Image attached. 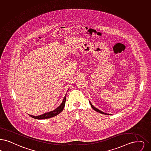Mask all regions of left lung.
Here are the masks:
<instances>
[{"label": "left lung", "mask_w": 151, "mask_h": 151, "mask_svg": "<svg viewBox=\"0 0 151 151\" xmlns=\"http://www.w3.org/2000/svg\"><path fill=\"white\" fill-rule=\"evenodd\" d=\"M89 103H90V104H91V107H92V109H93L94 110H95L96 111H97V112H99V113H101V114H104V115H109V114H106V113H104V112H103L102 111H100L99 109H97V108H96L95 107H94V106L92 105V104L91 103V102H90V101H89Z\"/></svg>", "instance_id": "8db88e82"}]
</instances>
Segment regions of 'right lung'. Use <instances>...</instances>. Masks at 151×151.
<instances>
[{"mask_svg":"<svg viewBox=\"0 0 151 151\" xmlns=\"http://www.w3.org/2000/svg\"><path fill=\"white\" fill-rule=\"evenodd\" d=\"M66 94L65 95V96L63 98V100L60 105L57 109H55L50 112H47L45 114H44L42 115H39V116H32V115H29V116L34 119H38V120L46 119H49V118L54 117V116L58 115L63 111V109L65 107V103H66Z\"/></svg>","mask_w":151,"mask_h":151,"instance_id":"right-lung-1","label":"right lung"}]
</instances>
